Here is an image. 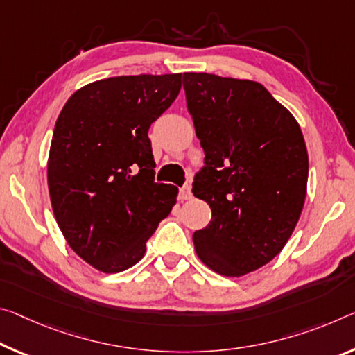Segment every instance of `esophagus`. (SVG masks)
<instances>
[{
    "mask_svg": "<svg viewBox=\"0 0 355 355\" xmlns=\"http://www.w3.org/2000/svg\"><path fill=\"white\" fill-rule=\"evenodd\" d=\"M193 198V193H191V187L189 184H184L183 188H180V199L183 200H188Z\"/></svg>",
    "mask_w": 355,
    "mask_h": 355,
    "instance_id": "obj_1",
    "label": "esophagus"
}]
</instances>
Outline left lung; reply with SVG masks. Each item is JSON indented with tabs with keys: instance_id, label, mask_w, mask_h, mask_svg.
<instances>
[{
	"instance_id": "obj_1",
	"label": "left lung",
	"mask_w": 355,
	"mask_h": 355,
	"mask_svg": "<svg viewBox=\"0 0 355 355\" xmlns=\"http://www.w3.org/2000/svg\"><path fill=\"white\" fill-rule=\"evenodd\" d=\"M183 88L205 166L193 193L211 221L196 252L223 277H243L284 248L306 198L308 151L299 123L261 83L184 72Z\"/></svg>"
}]
</instances>
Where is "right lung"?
Here are the masks:
<instances>
[{"label": "right lung", "instance_id": "add662e5", "mask_svg": "<svg viewBox=\"0 0 355 355\" xmlns=\"http://www.w3.org/2000/svg\"><path fill=\"white\" fill-rule=\"evenodd\" d=\"M180 88L182 74L103 78L60 112L47 162L53 215L72 251L99 272L137 263L175 205L178 188L155 182L148 129Z\"/></svg>", "mask_w": 355, "mask_h": 355}]
</instances>
